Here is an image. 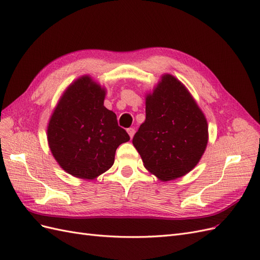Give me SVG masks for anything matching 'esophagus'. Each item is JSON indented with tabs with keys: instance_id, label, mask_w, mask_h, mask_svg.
<instances>
[{
	"instance_id": "esophagus-1",
	"label": "esophagus",
	"mask_w": 260,
	"mask_h": 260,
	"mask_svg": "<svg viewBox=\"0 0 260 260\" xmlns=\"http://www.w3.org/2000/svg\"><path fill=\"white\" fill-rule=\"evenodd\" d=\"M127 132L129 133V136H130V138L132 139L133 135H135V132H136V130H135V129H133V128H129V129H127Z\"/></svg>"
}]
</instances>
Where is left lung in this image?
<instances>
[{"mask_svg": "<svg viewBox=\"0 0 260 260\" xmlns=\"http://www.w3.org/2000/svg\"><path fill=\"white\" fill-rule=\"evenodd\" d=\"M145 104V121L132 140L144 167L162 181L186 175L205 152V116L185 86L170 75L162 76Z\"/></svg>", "mask_w": 260, "mask_h": 260, "instance_id": "left-lung-1", "label": "left lung"}]
</instances>
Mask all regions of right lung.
<instances>
[{"label":"right lung","instance_id":"obj_1","mask_svg":"<svg viewBox=\"0 0 260 260\" xmlns=\"http://www.w3.org/2000/svg\"><path fill=\"white\" fill-rule=\"evenodd\" d=\"M105 91L84 76L68 86L51 117L48 141L59 166L94 179L113 166L117 147L130 137L104 106Z\"/></svg>","mask_w":260,"mask_h":260}]
</instances>
